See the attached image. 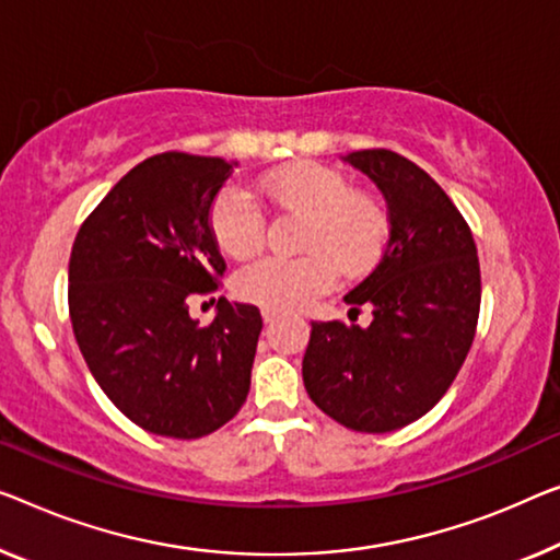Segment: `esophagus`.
Masks as SVG:
<instances>
[{"label": "esophagus", "instance_id": "esophagus-1", "mask_svg": "<svg viewBox=\"0 0 560 560\" xmlns=\"http://www.w3.org/2000/svg\"><path fill=\"white\" fill-rule=\"evenodd\" d=\"M261 316H264L266 324H273V322L279 319V312H277V308H264Z\"/></svg>", "mask_w": 560, "mask_h": 560}]
</instances>
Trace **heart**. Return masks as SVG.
I'll return each mask as SVG.
<instances>
[{
    "mask_svg": "<svg viewBox=\"0 0 560 560\" xmlns=\"http://www.w3.org/2000/svg\"><path fill=\"white\" fill-rule=\"evenodd\" d=\"M261 194L281 211L304 215L296 258L266 256L233 277V291L264 308L289 312L331 289L334 277L360 279L387 244V213L377 200L349 190L339 171L291 163L266 173ZM211 233L231 258L254 256L264 244V213L244 188H223L211 208Z\"/></svg>",
    "mask_w": 560,
    "mask_h": 560,
    "instance_id": "obj_1",
    "label": "heart"
}]
</instances>
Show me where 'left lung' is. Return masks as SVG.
Here are the masks:
<instances>
[{"mask_svg": "<svg viewBox=\"0 0 560 560\" xmlns=\"http://www.w3.org/2000/svg\"><path fill=\"white\" fill-rule=\"evenodd\" d=\"M387 200L380 264L345 296L372 308L370 327L312 322L302 362L312 402L357 432H392L435 407L470 352L480 314L472 233L435 180L392 150H354Z\"/></svg>", "mask_w": 560, "mask_h": 560, "instance_id": "1", "label": "left lung"}]
</instances>
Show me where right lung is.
I'll list each match as a JSON object with an SVG mask.
<instances>
[{
    "label": "right lung",
    "mask_w": 560,
    "mask_h": 560,
    "mask_svg": "<svg viewBox=\"0 0 560 560\" xmlns=\"http://www.w3.org/2000/svg\"><path fill=\"white\" fill-rule=\"evenodd\" d=\"M236 161L161 153L115 183L74 238L70 319L100 389L148 432L211 435L246 402L261 314L219 299L208 327L188 296L226 271L211 206Z\"/></svg>",
    "instance_id": "right-lung-1"
}]
</instances>
